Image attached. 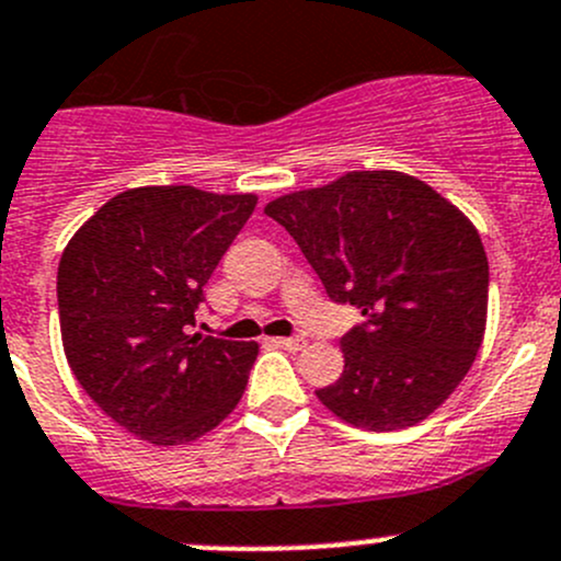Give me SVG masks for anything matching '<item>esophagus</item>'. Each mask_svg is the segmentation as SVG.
Wrapping results in <instances>:
<instances>
[{"mask_svg":"<svg viewBox=\"0 0 561 561\" xmlns=\"http://www.w3.org/2000/svg\"><path fill=\"white\" fill-rule=\"evenodd\" d=\"M271 345L282 347V351L298 353L307 347V340H301V336H274V340H271Z\"/></svg>","mask_w":561,"mask_h":561,"instance_id":"esophagus-1","label":"esophagus"}]
</instances>
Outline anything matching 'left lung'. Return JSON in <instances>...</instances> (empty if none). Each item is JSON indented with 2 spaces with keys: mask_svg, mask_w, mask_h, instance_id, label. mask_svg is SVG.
<instances>
[{
  "mask_svg": "<svg viewBox=\"0 0 561 561\" xmlns=\"http://www.w3.org/2000/svg\"><path fill=\"white\" fill-rule=\"evenodd\" d=\"M331 301L362 309L340 347V380L318 389L334 416L405 431L449 400L474 364L488 320V257L469 216L419 178L345 172L265 205Z\"/></svg>",
  "mask_w": 561,
  "mask_h": 561,
  "instance_id": "8db88e82",
  "label": "left lung"
}]
</instances>
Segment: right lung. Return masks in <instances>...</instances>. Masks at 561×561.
<instances>
[{
	"label": "right lung",
	"mask_w": 561,
	"mask_h": 561,
	"mask_svg": "<svg viewBox=\"0 0 561 561\" xmlns=\"http://www.w3.org/2000/svg\"><path fill=\"white\" fill-rule=\"evenodd\" d=\"M257 194L139 186L76 230L57 271L65 358L90 400L156 447L197 442L230 416L257 342L188 334L203 287Z\"/></svg>",
	"instance_id": "add662e5"
}]
</instances>
